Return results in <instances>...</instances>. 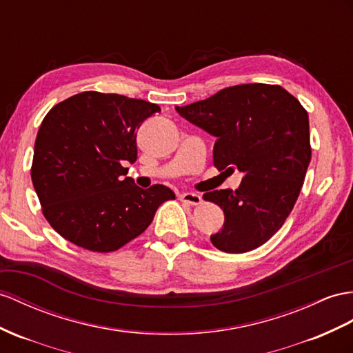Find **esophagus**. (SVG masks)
<instances>
[{
	"instance_id": "1",
	"label": "esophagus",
	"mask_w": 353,
	"mask_h": 353,
	"mask_svg": "<svg viewBox=\"0 0 353 353\" xmlns=\"http://www.w3.org/2000/svg\"><path fill=\"white\" fill-rule=\"evenodd\" d=\"M180 200H182L183 203L186 204H191V205H198L201 204L203 198L200 194H194V192H183L180 194Z\"/></svg>"
}]
</instances>
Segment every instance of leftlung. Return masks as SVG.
I'll return each mask as SVG.
<instances>
[{"instance_id":"1","label":"left lung","mask_w":353,"mask_h":353,"mask_svg":"<svg viewBox=\"0 0 353 353\" xmlns=\"http://www.w3.org/2000/svg\"><path fill=\"white\" fill-rule=\"evenodd\" d=\"M177 113L216 137L213 164L243 174L240 186L204 194L225 222L210 236L214 248L243 254L282 228L310 164L309 114L279 85L230 86L210 98L176 107Z\"/></svg>"}]
</instances>
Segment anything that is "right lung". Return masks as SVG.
<instances>
[{
  "label": "right lung",
  "mask_w": 353,
  "mask_h": 353,
  "mask_svg": "<svg viewBox=\"0 0 353 353\" xmlns=\"http://www.w3.org/2000/svg\"><path fill=\"white\" fill-rule=\"evenodd\" d=\"M158 104L86 90L57 104L35 139L31 179L52 228L76 246L113 252L146 230L176 195L126 177L137 161V130Z\"/></svg>",
  "instance_id": "right-lung-1"
}]
</instances>
